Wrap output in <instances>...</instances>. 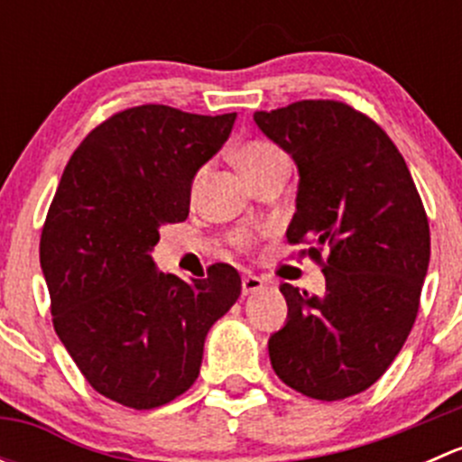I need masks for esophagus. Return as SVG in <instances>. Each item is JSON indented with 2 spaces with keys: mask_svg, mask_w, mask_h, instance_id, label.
I'll list each match as a JSON object with an SVG mask.
<instances>
[{
  "mask_svg": "<svg viewBox=\"0 0 462 462\" xmlns=\"http://www.w3.org/2000/svg\"><path fill=\"white\" fill-rule=\"evenodd\" d=\"M263 288L265 282L257 277V274H245V277L241 279V292H244V295H254V292L263 291Z\"/></svg>",
  "mask_w": 462,
  "mask_h": 462,
  "instance_id": "1",
  "label": "esophagus"
}]
</instances>
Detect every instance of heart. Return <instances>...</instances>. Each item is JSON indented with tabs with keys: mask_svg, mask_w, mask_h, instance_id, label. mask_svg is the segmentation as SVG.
Masks as SVG:
<instances>
[{
	"mask_svg": "<svg viewBox=\"0 0 462 462\" xmlns=\"http://www.w3.org/2000/svg\"><path fill=\"white\" fill-rule=\"evenodd\" d=\"M235 161L250 183H254V180L261 179L263 174H268V171L277 170V167L288 165L286 153H283L277 144L265 143V141L241 143L239 147L235 149ZM236 241H239V244H248L250 236L239 235L236 236Z\"/></svg>",
	"mask_w": 462,
	"mask_h": 462,
	"instance_id": "obj_1",
	"label": "heart"
}]
</instances>
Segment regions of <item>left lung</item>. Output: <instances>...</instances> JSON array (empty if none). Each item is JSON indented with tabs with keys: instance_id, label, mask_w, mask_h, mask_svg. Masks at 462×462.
<instances>
[{
	"instance_id": "1",
	"label": "left lung",
	"mask_w": 462,
	"mask_h": 462,
	"mask_svg": "<svg viewBox=\"0 0 462 462\" xmlns=\"http://www.w3.org/2000/svg\"><path fill=\"white\" fill-rule=\"evenodd\" d=\"M254 123L300 174L288 241L310 244L318 261L328 253L324 295L279 286L288 319L270 335V365L309 398H348L380 380L416 321L431 253L425 208L398 147L344 102H292Z\"/></svg>"
}]
</instances>
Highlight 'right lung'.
Segmentation results:
<instances>
[{"instance_id":"obj_1","label":"right lung","mask_w":462,"mask_h":462,"mask_svg":"<svg viewBox=\"0 0 462 462\" xmlns=\"http://www.w3.org/2000/svg\"><path fill=\"white\" fill-rule=\"evenodd\" d=\"M235 120L165 105L120 111L73 152L46 214L40 263L55 333L88 384L125 407L185 393L208 330L241 295L232 265L183 282L152 259L161 227L188 218L194 176Z\"/></svg>"}]
</instances>
